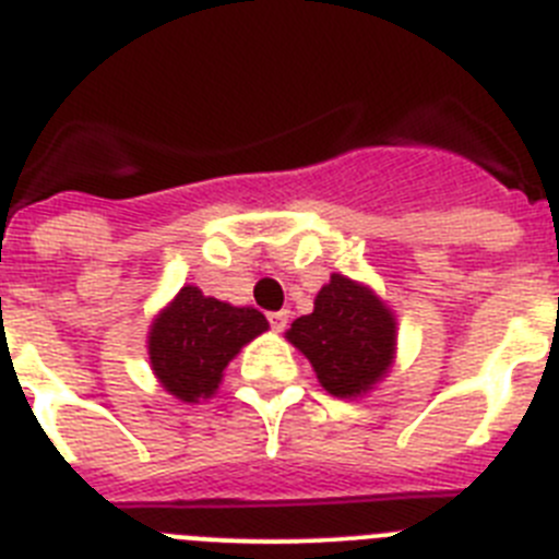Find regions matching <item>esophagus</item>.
Wrapping results in <instances>:
<instances>
[{
	"instance_id": "34e87169",
	"label": "esophagus",
	"mask_w": 559,
	"mask_h": 559,
	"mask_svg": "<svg viewBox=\"0 0 559 559\" xmlns=\"http://www.w3.org/2000/svg\"><path fill=\"white\" fill-rule=\"evenodd\" d=\"M269 324L274 333H283L288 328V313L285 310H274V313H269Z\"/></svg>"
}]
</instances>
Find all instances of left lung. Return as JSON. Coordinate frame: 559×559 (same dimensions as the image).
I'll use <instances>...</instances> for the list:
<instances>
[{"mask_svg":"<svg viewBox=\"0 0 559 559\" xmlns=\"http://www.w3.org/2000/svg\"><path fill=\"white\" fill-rule=\"evenodd\" d=\"M288 338L330 394L355 397L392 364L394 319L372 290L333 274L316 296L313 313L290 324Z\"/></svg>","mask_w":559,"mask_h":559,"instance_id":"left-lung-1","label":"left lung"}]
</instances>
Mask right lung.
Masks as SVG:
<instances>
[{"label":"right lung","mask_w":559,"mask_h":559,"mask_svg":"<svg viewBox=\"0 0 559 559\" xmlns=\"http://www.w3.org/2000/svg\"><path fill=\"white\" fill-rule=\"evenodd\" d=\"M265 328L260 310L231 308L187 285L153 322L151 367L167 392L195 403L218 389L226 364Z\"/></svg>","instance_id":"add662e5"}]
</instances>
